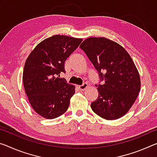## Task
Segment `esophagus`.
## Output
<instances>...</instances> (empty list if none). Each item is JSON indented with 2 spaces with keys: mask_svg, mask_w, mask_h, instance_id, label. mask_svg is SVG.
Wrapping results in <instances>:
<instances>
[{
  "mask_svg": "<svg viewBox=\"0 0 157 157\" xmlns=\"http://www.w3.org/2000/svg\"><path fill=\"white\" fill-rule=\"evenodd\" d=\"M87 86H88L87 83L84 82V83H83L82 84V85H79V89H80V90L83 91V90H84V89H85L86 87H87Z\"/></svg>",
  "mask_w": 157,
  "mask_h": 157,
  "instance_id": "34e87169",
  "label": "esophagus"
}]
</instances>
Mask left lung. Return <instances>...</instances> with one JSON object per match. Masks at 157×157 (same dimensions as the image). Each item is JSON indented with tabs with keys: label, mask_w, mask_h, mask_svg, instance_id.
<instances>
[{
	"label": "left lung",
	"mask_w": 157,
	"mask_h": 157,
	"mask_svg": "<svg viewBox=\"0 0 157 157\" xmlns=\"http://www.w3.org/2000/svg\"><path fill=\"white\" fill-rule=\"evenodd\" d=\"M79 47L99 75L98 96L92 102L94 113L108 120L124 116L135 102L140 89L138 71L120 44L105 38H89Z\"/></svg>",
	"instance_id": "8db88e82"
}]
</instances>
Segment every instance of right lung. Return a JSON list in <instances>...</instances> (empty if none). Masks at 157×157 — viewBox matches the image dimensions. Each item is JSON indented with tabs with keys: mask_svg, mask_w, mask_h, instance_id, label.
<instances>
[{
	"mask_svg": "<svg viewBox=\"0 0 157 157\" xmlns=\"http://www.w3.org/2000/svg\"><path fill=\"white\" fill-rule=\"evenodd\" d=\"M82 41L56 35L37 45L27 58L23 72L25 91L32 108L46 119H54L68 110L75 86L60 78L65 61Z\"/></svg>",
	"mask_w": 157,
	"mask_h": 157,
	"instance_id": "add662e5",
	"label": "right lung"
}]
</instances>
